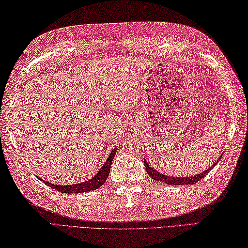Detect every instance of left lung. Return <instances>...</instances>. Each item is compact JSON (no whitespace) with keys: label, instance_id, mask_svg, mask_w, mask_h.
I'll use <instances>...</instances> for the list:
<instances>
[{"label":"left lung","instance_id":"8db88e82","mask_svg":"<svg viewBox=\"0 0 248 248\" xmlns=\"http://www.w3.org/2000/svg\"><path fill=\"white\" fill-rule=\"evenodd\" d=\"M220 161L217 160V163ZM215 163V165L217 164ZM144 164H145V170H146V172L149 174L150 177H152L154 180L158 181V182H162V183H166L168 185H189V184H196L197 182H199L201 179H203L206 174L210 171L211 168H214V166H211L209 170H206L204 172L202 173H199L196 174V176H191L188 178H174V177H170V176H166V174H162L161 172L155 170L154 168L148 165V163L146 162V160H144Z\"/></svg>","mask_w":248,"mask_h":248}]
</instances>
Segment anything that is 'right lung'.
Returning a JSON list of instances; mask_svg holds the SVG:
<instances>
[{"label": "right lung", "instance_id": "add662e5", "mask_svg": "<svg viewBox=\"0 0 248 248\" xmlns=\"http://www.w3.org/2000/svg\"><path fill=\"white\" fill-rule=\"evenodd\" d=\"M117 149L114 148L112 149V152L109 155V158L107 159L105 162V164L101 167L100 171L95 174V176L89 181H86V182L83 183H78L75 185H54L49 182H45L43 180V182L48 185L51 188L56 189L60 192H65V194H77V192H85V191H92L98 189L99 187H101L105 183V181L108 178V174L110 172V167H111V163L114 159V155H116Z\"/></svg>", "mask_w": 248, "mask_h": 248}]
</instances>
